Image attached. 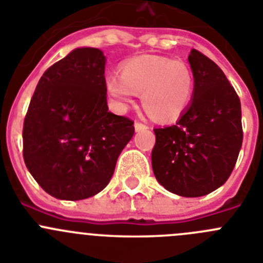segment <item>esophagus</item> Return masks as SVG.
Returning a JSON list of instances; mask_svg holds the SVG:
<instances>
[{"label":"esophagus","mask_w":263,"mask_h":263,"mask_svg":"<svg viewBox=\"0 0 263 263\" xmlns=\"http://www.w3.org/2000/svg\"><path fill=\"white\" fill-rule=\"evenodd\" d=\"M134 127H136L137 132H141V130H146V129H148L147 125L142 124V122H138V121H137L136 124H134Z\"/></svg>","instance_id":"1"}]
</instances>
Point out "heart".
<instances>
[{
    "label": "heart",
    "instance_id": "heart-1",
    "mask_svg": "<svg viewBox=\"0 0 263 263\" xmlns=\"http://www.w3.org/2000/svg\"><path fill=\"white\" fill-rule=\"evenodd\" d=\"M194 75L184 62L145 55L122 63L120 73L105 79L109 96L120 108L136 103L141 95L146 110L158 121H171L185 110L194 96Z\"/></svg>",
    "mask_w": 263,
    "mask_h": 263
}]
</instances>
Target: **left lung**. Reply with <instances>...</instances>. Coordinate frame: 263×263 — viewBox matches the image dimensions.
<instances>
[{"label": "left lung", "mask_w": 263, "mask_h": 263, "mask_svg": "<svg viewBox=\"0 0 263 263\" xmlns=\"http://www.w3.org/2000/svg\"><path fill=\"white\" fill-rule=\"evenodd\" d=\"M194 99L175 125L154 129L153 171L167 191L199 197L231 176L242 145L241 103L215 62L192 48Z\"/></svg>", "instance_id": "obj_1"}]
</instances>
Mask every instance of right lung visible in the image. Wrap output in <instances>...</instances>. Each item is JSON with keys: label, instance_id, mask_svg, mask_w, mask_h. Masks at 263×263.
<instances>
[{"label": "right lung", "instance_id": "add662e5", "mask_svg": "<svg viewBox=\"0 0 263 263\" xmlns=\"http://www.w3.org/2000/svg\"><path fill=\"white\" fill-rule=\"evenodd\" d=\"M105 57L76 48L43 73L23 122V159L36 183L62 200L103 191L133 121L108 111Z\"/></svg>", "mask_w": 263, "mask_h": 263}]
</instances>
